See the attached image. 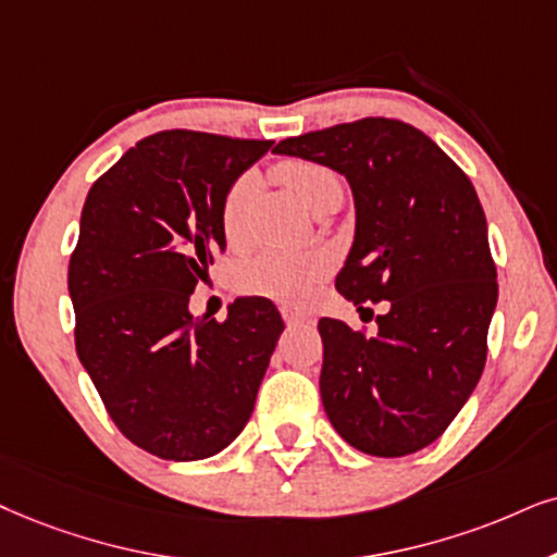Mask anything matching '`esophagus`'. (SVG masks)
<instances>
[{"instance_id": "1", "label": "esophagus", "mask_w": 557, "mask_h": 557, "mask_svg": "<svg viewBox=\"0 0 557 557\" xmlns=\"http://www.w3.org/2000/svg\"><path fill=\"white\" fill-rule=\"evenodd\" d=\"M283 319H285L287 326H306V323H311V321H313L311 315H306V313H295V311H283Z\"/></svg>"}]
</instances>
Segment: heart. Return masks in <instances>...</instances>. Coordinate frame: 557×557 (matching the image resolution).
<instances>
[{"label": "heart", "mask_w": 557, "mask_h": 557, "mask_svg": "<svg viewBox=\"0 0 557 557\" xmlns=\"http://www.w3.org/2000/svg\"><path fill=\"white\" fill-rule=\"evenodd\" d=\"M277 180L298 197L308 210L329 200L342 197L344 185L334 169L319 164V161L287 159L274 169ZM255 189V177L244 174L228 187L221 206V226L231 244L242 242L244 236V210ZM329 262L319 255H298V251H262L236 270L238 290L249 295H262L274 302L290 308L308 306L319 280L326 274Z\"/></svg>", "instance_id": "obj_1"}]
</instances>
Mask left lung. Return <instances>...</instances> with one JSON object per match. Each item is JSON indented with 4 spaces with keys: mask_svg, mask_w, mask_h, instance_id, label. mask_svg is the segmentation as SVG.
<instances>
[{
    "mask_svg": "<svg viewBox=\"0 0 557 557\" xmlns=\"http://www.w3.org/2000/svg\"><path fill=\"white\" fill-rule=\"evenodd\" d=\"M274 153L319 161L349 182L355 242L336 290L357 311L388 300L375 336L319 321L331 426L364 455L424 449L481 380L498 300L473 185L432 138L391 117L285 138Z\"/></svg>",
    "mask_w": 557,
    "mask_h": 557,
    "instance_id": "8db88e82",
    "label": "left lung"
}]
</instances>
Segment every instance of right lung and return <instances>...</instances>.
I'll return each instance as SVG.
<instances>
[{"mask_svg": "<svg viewBox=\"0 0 557 557\" xmlns=\"http://www.w3.org/2000/svg\"><path fill=\"white\" fill-rule=\"evenodd\" d=\"M270 149L153 133L84 202L69 262L76 355L117 429L161 460H206L242 434L285 329L267 298H236L226 321L189 313L195 285L226 251L223 197Z\"/></svg>", "mask_w": 557, "mask_h": 557, "instance_id": "obj_1", "label": "right lung"}]
</instances>
